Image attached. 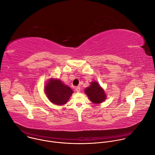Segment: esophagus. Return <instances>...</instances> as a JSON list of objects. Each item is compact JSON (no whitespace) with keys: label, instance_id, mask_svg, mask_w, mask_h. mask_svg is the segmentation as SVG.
<instances>
[{"label":"esophagus","instance_id":"1","mask_svg":"<svg viewBox=\"0 0 155 155\" xmlns=\"http://www.w3.org/2000/svg\"><path fill=\"white\" fill-rule=\"evenodd\" d=\"M75 91L77 92V93H79L80 91V86H77L75 87Z\"/></svg>","mask_w":155,"mask_h":155}]
</instances>
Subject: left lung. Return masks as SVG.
Instances as JSON below:
<instances>
[{"instance_id":"1","label":"left lung","mask_w":155,"mask_h":155,"mask_svg":"<svg viewBox=\"0 0 155 155\" xmlns=\"http://www.w3.org/2000/svg\"><path fill=\"white\" fill-rule=\"evenodd\" d=\"M84 92L90 101L94 104L101 103L106 98L104 90L96 81L91 83V86L86 87Z\"/></svg>"}]
</instances>
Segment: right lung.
I'll list each match as a JSON object with an SVG mask.
<instances>
[{
    "mask_svg": "<svg viewBox=\"0 0 155 155\" xmlns=\"http://www.w3.org/2000/svg\"><path fill=\"white\" fill-rule=\"evenodd\" d=\"M45 89L49 100L56 105H63L67 103L73 93L71 88L59 80L51 79L47 84Z\"/></svg>",
    "mask_w": 155,
    "mask_h": 155,
    "instance_id": "obj_1",
    "label": "right lung"
}]
</instances>
